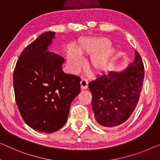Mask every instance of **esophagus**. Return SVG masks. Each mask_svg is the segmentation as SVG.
<instances>
[{
  "instance_id": "34e87169",
  "label": "esophagus",
  "mask_w": 160,
  "mask_h": 160,
  "mask_svg": "<svg viewBox=\"0 0 160 160\" xmlns=\"http://www.w3.org/2000/svg\"><path fill=\"white\" fill-rule=\"evenodd\" d=\"M80 86H81V89H87L88 88V82L87 80L85 79H82V80L80 81Z\"/></svg>"
}]
</instances>
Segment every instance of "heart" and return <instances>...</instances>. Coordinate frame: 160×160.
<instances>
[{"label": "heart", "mask_w": 160, "mask_h": 160, "mask_svg": "<svg viewBox=\"0 0 160 160\" xmlns=\"http://www.w3.org/2000/svg\"><path fill=\"white\" fill-rule=\"evenodd\" d=\"M110 39L106 37L85 38L77 45L78 52L70 47L68 52V63L74 70H78L82 65L81 54L92 55L90 65L95 72L106 70L110 66L115 55L116 50L110 46Z\"/></svg>", "instance_id": "obj_1"}]
</instances>
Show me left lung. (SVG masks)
<instances>
[{
	"label": "left lung",
	"instance_id": "left-lung-1",
	"mask_svg": "<svg viewBox=\"0 0 160 160\" xmlns=\"http://www.w3.org/2000/svg\"><path fill=\"white\" fill-rule=\"evenodd\" d=\"M144 78V64L136 50L134 60L125 70L111 71L91 81L88 87L97 123L110 128L127 121L139 101Z\"/></svg>",
	"mask_w": 160,
	"mask_h": 160
}]
</instances>
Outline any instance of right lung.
<instances>
[{
	"label": "right lung",
	"mask_w": 160,
	"mask_h": 160,
	"mask_svg": "<svg viewBox=\"0 0 160 160\" xmlns=\"http://www.w3.org/2000/svg\"><path fill=\"white\" fill-rule=\"evenodd\" d=\"M54 32L43 33L23 50L13 72L15 99L21 117L39 132L65 124L70 105L80 92V78L62 71L65 59L47 52Z\"/></svg>",
	"instance_id": "right-lung-1"
}]
</instances>
